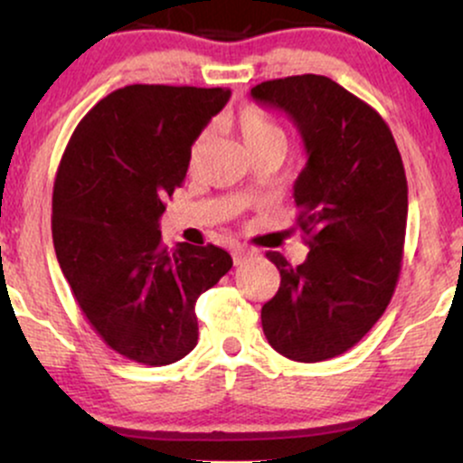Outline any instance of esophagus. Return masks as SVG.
<instances>
[{
  "label": "esophagus",
  "instance_id": "1",
  "mask_svg": "<svg viewBox=\"0 0 463 463\" xmlns=\"http://www.w3.org/2000/svg\"><path fill=\"white\" fill-rule=\"evenodd\" d=\"M250 257H252V250L241 248V246L232 248V261H235V265H241L243 261H248Z\"/></svg>",
  "mask_w": 463,
  "mask_h": 463
}]
</instances>
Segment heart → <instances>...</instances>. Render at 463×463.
Masks as SVG:
<instances>
[{
	"instance_id": "obj_1",
	"label": "heart",
	"mask_w": 463,
	"mask_h": 463,
	"mask_svg": "<svg viewBox=\"0 0 463 463\" xmlns=\"http://www.w3.org/2000/svg\"><path fill=\"white\" fill-rule=\"evenodd\" d=\"M235 128L241 137L243 146L250 152V156H259L265 152H283L287 147V132L272 115L265 113L259 106H246L239 110L235 119ZM209 132H200L195 141L191 143L189 163L195 165L209 146Z\"/></svg>"
}]
</instances>
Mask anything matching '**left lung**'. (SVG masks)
Wrapping results in <instances>:
<instances>
[{
  "label": "left lung",
  "instance_id": "8db88e82",
  "mask_svg": "<svg viewBox=\"0 0 463 463\" xmlns=\"http://www.w3.org/2000/svg\"><path fill=\"white\" fill-rule=\"evenodd\" d=\"M250 95L289 115L307 152L294 200L309 254L291 265L268 252L280 287L261 309L263 333L287 359H333L374 326L396 289L407 226L401 152L383 117L326 76L268 80Z\"/></svg>",
  "mask_w": 463,
  "mask_h": 463
}]
</instances>
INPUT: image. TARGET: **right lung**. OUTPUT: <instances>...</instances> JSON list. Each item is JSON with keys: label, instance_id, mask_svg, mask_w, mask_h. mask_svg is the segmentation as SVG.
<instances>
[{"label": "right lung", "instance_id": "right-lung-1", "mask_svg": "<svg viewBox=\"0 0 463 463\" xmlns=\"http://www.w3.org/2000/svg\"><path fill=\"white\" fill-rule=\"evenodd\" d=\"M224 89L130 84L84 115L52 195V237L80 311L121 357L167 365L198 344L195 300L232 268L206 243L163 246L165 200L191 143L224 109Z\"/></svg>", "mask_w": 463, "mask_h": 463}]
</instances>
